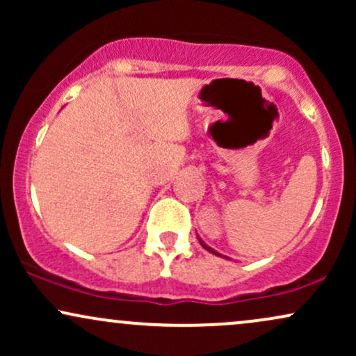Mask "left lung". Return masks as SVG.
<instances>
[{
    "mask_svg": "<svg viewBox=\"0 0 356 356\" xmlns=\"http://www.w3.org/2000/svg\"><path fill=\"white\" fill-rule=\"evenodd\" d=\"M201 244H202V248H204V249H207V251H209V252H212V254H216V256H220L218 251H214V249H212V248H209V246H207V244H204V243H202V241H201Z\"/></svg>",
    "mask_w": 356,
    "mask_h": 356,
    "instance_id": "8db88e82",
    "label": "left lung"
}]
</instances>
